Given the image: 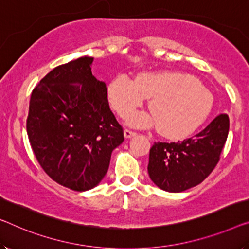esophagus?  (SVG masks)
Segmentation results:
<instances>
[{
	"instance_id": "34e87169",
	"label": "esophagus",
	"mask_w": 249,
	"mask_h": 249,
	"mask_svg": "<svg viewBox=\"0 0 249 249\" xmlns=\"http://www.w3.org/2000/svg\"><path fill=\"white\" fill-rule=\"evenodd\" d=\"M136 135V132L134 131H131V129H124V136L126 137V139H131V137L135 136Z\"/></svg>"
}]
</instances>
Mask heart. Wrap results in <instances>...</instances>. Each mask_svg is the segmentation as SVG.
I'll list each match as a JSON object with an SVG mask.
<instances>
[{"label":"heart","mask_w":249,"mask_h":249,"mask_svg":"<svg viewBox=\"0 0 249 249\" xmlns=\"http://www.w3.org/2000/svg\"><path fill=\"white\" fill-rule=\"evenodd\" d=\"M107 98L121 117H126L150 98L152 116L134 114L131 125H158L168 139L188 136L205 122L213 105V95L196 78L177 71L141 73L135 81L125 76L115 78L107 87Z\"/></svg>","instance_id":"heart-1"}]
</instances>
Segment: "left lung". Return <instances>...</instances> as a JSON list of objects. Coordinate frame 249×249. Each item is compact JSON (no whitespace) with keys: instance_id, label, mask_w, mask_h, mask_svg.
<instances>
[{"instance_id":"8db88e82","label":"left lung","mask_w":249,"mask_h":249,"mask_svg":"<svg viewBox=\"0 0 249 249\" xmlns=\"http://www.w3.org/2000/svg\"><path fill=\"white\" fill-rule=\"evenodd\" d=\"M228 132V115L220 114L190 139L155 142L147 165L151 180L168 192H182L201 183L219 162Z\"/></svg>"}]
</instances>
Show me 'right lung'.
<instances>
[{
    "mask_svg": "<svg viewBox=\"0 0 249 249\" xmlns=\"http://www.w3.org/2000/svg\"><path fill=\"white\" fill-rule=\"evenodd\" d=\"M92 60L78 58L44 76L33 89L27 118L30 144L43 171L75 191L101 182L113 150L124 141L106 84L91 73Z\"/></svg>",
    "mask_w": 249,
    "mask_h": 249,
    "instance_id": "1",
    "label": "right lung"
}]
</instances>
